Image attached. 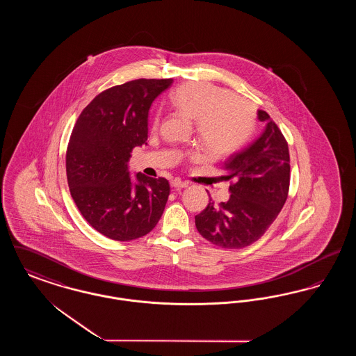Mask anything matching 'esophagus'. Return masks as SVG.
<instances>
[{
  "label": "esophagus",
  "mask_w": 356,
  "mask_h": 356,
  "mask_svg": "<svg viewBox=\"0 0 356 356\" xmlns=\"http://www.w3.org/2000/svg\"><path fill=\"white\" fill-rule=\"evenodd\" d=\"M170 186H172V188H176V189H181V188H186L188 183L180 180V179H175V180L170 181Z\"/></svg>",
  "instance_id": "1"
}]
</instances>
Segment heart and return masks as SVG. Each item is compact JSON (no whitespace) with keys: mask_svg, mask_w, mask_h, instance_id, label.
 Listing matches in <instances>:
<instances>
[{"mask_svg":"<svg viewBox=\"0 0 356 356\" xmlns=\"http://www.w3.org/2000/svg\"><path fill=\"white\" fill-rule=\"evenodd\" d=\"M170 104L196 121L199 138L211 154L235 152L254 132L256 118L252 108L216 85H181L170 95Z\"/></svg>","mask_w":356,"mask_h":356,"instance_id":"1","label":"heart"}]
</instances>
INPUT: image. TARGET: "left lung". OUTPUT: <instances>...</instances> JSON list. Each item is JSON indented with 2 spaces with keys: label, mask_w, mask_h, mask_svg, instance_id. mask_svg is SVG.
<instances>
[{
  "label": "left lung",
  "mask_w": 356,
  "mask_h": 356,
  "mask_svg": "<svg viewBox=\"0 0 356 356\" xmlns=\"http://www.w3.org/2000/svg\"><path fill=\"white\" fill-rule=\"evenodd\" d=\"M263 134L225 163V180L231 196L225 203L209 202L195 216L199 234L221 248H244L264 235L286 203L289 189L288 144L277 125L264 111Z\"/></svg>",
  "instance_id": "obj_1"
}]
</instances>
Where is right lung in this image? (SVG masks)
<instances>
[{"mask_svg":"<svg viewBox=\"0 0 356 356\" xmlns=\"http://www.w3.org/2000/svg\"><path fill=\"white\" fill-rule=\"evenodd\" d=\"M172 79H138L112 86L86 105L69 138L67 177L83 218L118 241L149 234L170 196V183L143 173L131 176L128 161L148 138L153 100Z\"/></svg>","mask_w":356,"mask_h":356,"instance_id":"right-lung-1","label":"right lung"}]
</instances>
